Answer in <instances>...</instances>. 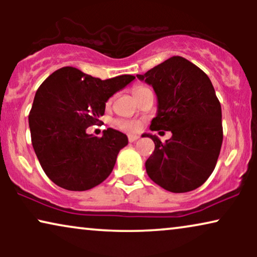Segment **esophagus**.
Returning <instances> with one entry per match:
<instances>
[{
  "instance_id": "34e87169",
  "label": "esophagus",
  "mask_w": 257,
  "mask_h": 257,
  "mask_svg": "<svg viewBox=\"0 0 257 257\" xmlns=\"http://www.w3.org/2000/svg\"><path fill=\"white\" fill-rule=\"evenodd\" d=\"M139 137L138 136H128V142L130 143H135L136 140H138Z\"/></svg>"
}]
</instances>
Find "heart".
I'll return each mask as SVG.
<instances>
[{
  "label": "heart",
  "instance_id": "heart-1",
  "mask_svg": "<svg viewBox=\"0 0 257 257\" xmlns=\"http://www.w3.org/2000/svg\"><path fill=\"white\" fill-rule=\"evenodd\" d=\"M144 89H147L145 86H138L136 87L135 90H133V93H138L139 91H142ZM117 125L119 128H121L122 131L125 132H130V133H135L138 131L139 128V124L138 121H135V120H127V119H121V120H118L117 121Z\"/></svg>",
  "mask_w": 257,
  "mask_h": 257
}]
</instances>
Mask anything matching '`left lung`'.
I'll use <instances>...</instances> for the list:
<instances>
[{"instance_id":"left-lung-1","label":"left lung","mask_w":257,"mask_h":257,"mask_svg":"<svg viewBox=\"0 0 257 257\" xmlns=\"http://www.w3.org/2000/svg\"><path fill=\"white\" fill-rule=\"evenodd\" d=\"M140 80L152 85L158 99L151 131H171V139L154 142L146 160L149 177L166 191L186 193L198 188L215 168L222 145V113L208 76L187 59L173 56L154 66Z\"/></svg>"}]
</instances>
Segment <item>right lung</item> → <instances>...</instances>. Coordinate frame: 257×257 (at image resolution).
<instances>
[{
	"label": "right lung",
	"mask_w": 257,
	"mask_h": 257,
	"mask_svg": "<svg viewBox=\"0 0 257 257\" xmlns=\"http://www.w3.org/2000/svg\"><path fill=\"white\" fill-rule=\"evenodd\" d=\"M135 78L122 75L101 80L65 66L41 84L29 127L35 153L52 182L68 191H87L111 174L127 137L107 128L98 138L86 128L99 121L108 98Z\"/></svg>",
	"instance_id": "right-lung-1"
}]
</instances>
